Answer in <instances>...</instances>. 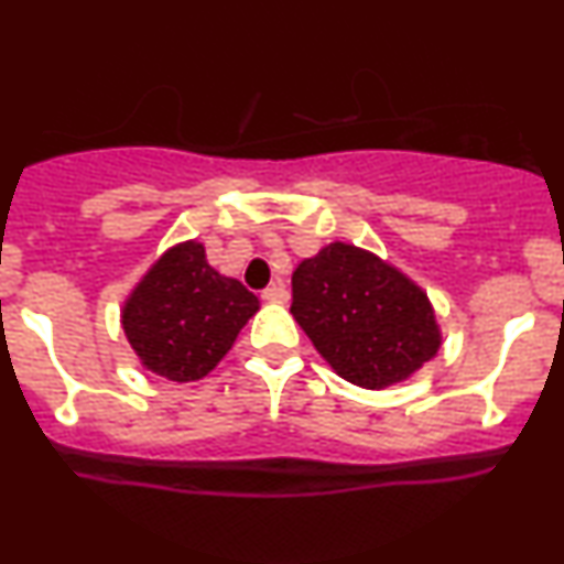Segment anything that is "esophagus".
Returning <instances> with one entry per match:
<instances>
[{
    "label": "esophagus",
    "instance_id": "obj_1",
    "mask_svg": "<svg viewBox=\"0 0 564 564\" xmlns=\"http://www.w3.org/2000/svg\"><path fill=\"white\" fill-rule=\"evenodd\" d=\"M262 300L264 302H278V304H283L289 300V291H286V286H283V283H273V286H268L262 291Z\"/></svg>",
    "mask_w": 564,
    "mask_h": 564
}]
</instances>
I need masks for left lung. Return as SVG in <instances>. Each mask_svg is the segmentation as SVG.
Segmentation results:
<instances>
[{
  "label": "left lung",
  "instance_id": "left-lung-1",
  "mask_svg": "<svg viewBox=\"0 0 564 564\" xmlns=\"http://www.w3.org/2000/svg\"><path fill=\"white\" fill-rule=\"evenodd\" d=\"M291 315L341 379L381 390L440 349L426 294L403 273L349 243H332L291 275Z\"/></svg>",
  "mask_w": 564,
  "mask_h": 564
}]
</instances>
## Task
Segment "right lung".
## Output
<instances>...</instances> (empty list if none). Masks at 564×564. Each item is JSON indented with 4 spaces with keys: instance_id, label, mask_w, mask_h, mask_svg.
Returning <instances> with one entry per match:
<instances>
[{
    "instance_id": "right-lung-1",
    "label": "right lung",
    "mask_w": 564,
    "mask_h": 564,
    "mask_svg": "<svg viewBox=\"0 0 564 564\" xmlns=\"http://www.w3.org/2000/svg\"><path fill=\"white\" fill-rule=\"evenodd\" d=\"M260 302L206 262L204 246H174L124 304L121 326L142 366L170 381H196L228 355Z\"/></svg>"
}]
</instances>
